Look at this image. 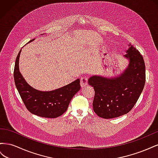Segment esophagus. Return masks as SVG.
I'll list each match as a JSON object with an SVG mask.
<instances>
[{
	"mask_svg": "<svg viewBox=\"0 0 158 158\" xmlns=\"http://www.w3.org/2000/svg\"><path fill=\"white\" fill-rule=\"evenodd\" d=\"M88 84V78L86 76H84L80 78V85L82 87H84Z\"/></svg>",
	"mask_w": 158,
	"mask_h": 158,
	"instance_id": "esophagus-1",
	"label": "esophagus"
}]
</instances>
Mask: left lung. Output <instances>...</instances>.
<instances>
[{
    "mask_svg": "<svg viewBox=\"0 0 158 158\" xmlns=\"http://www.w3.org/2000/svg\"><path fill=\"white\" fill-rule=\"evenodd\" d=\"M125 56L130 60L129 64L118 78L94 76L88 80L95 91L94 111L102 118H113L128 113L144 89L146 69L142 55L130 44Z\"/></svg>",
    "mask_w": 158,
    "mask_h": 158,
    "instance_id": "obj_1",
    "label": "left lung"
}]
</instances>
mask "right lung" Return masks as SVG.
Here are the masks:
<instances>
[{"label": "right lung", "instance_id": "right-lung-1", "mask_svg": "<svg viewBox=\"0 0 158 158\" xmlns=\"http://www.w3.org/2000/svg\"><path fill=\"white\" fill-rule=\"evenodd\" d=\"M34 40L30 41V42ZM21 50L16 57L14 78L19 94L27 109L31 113L45 118H56L67 109L74 95L80 89V79L65 86L51 92H40L31 88L19 71L18 63Z\"/></svg>", "mask_w": 158, "mask_h": 158}]
</instances>
